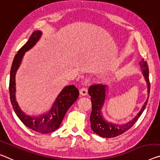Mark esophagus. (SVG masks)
I'll return each mask as SVG.
<instances>
[{"mask_svg": "<svg viewBox=\"0 0 160 160\" xmlns=\"http://www.w3.org/2000/svg\"><path fill=\"white\" fill-rule=\"evenodd\" d=\"M79 92H80V94L82 95V96L87 95V94H88V88H86V87H83V88H81L80 91H79Z\"/></svg>", "mask_w": 160, "mask_h": 160, "instance_id": "obj_1", "label": "esophagus"}]
</instances>
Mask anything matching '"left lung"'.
Returning <instances> with one entry per match:
<instances>
[{
  "label": "left lung",
  "instance_id": "8db88e82",
  "mask_svg": "<svg viewBox=\"0 0 160 160\" xmlns=\"http://www.w3.org/2000/svg\"><path fill=\"white\" fill-rule=\"evenodd\" d=\"M140 67L142 72L143 73L144 79L147 84V93L148 97L146 102L142 106L141 109L133 119L130 120L124 124H113L112 122H107L102 116V109L106 99V93L108 92V87L107 85L102 84H94L92 85L88 88V94L91 97L92 101V110L90 116L91 127L93 132L100 137L105 138H111L115 137L127 132L135 124L139 117L141 116L142 112L145 109L147 102L149 99V94L150 92V83L149 79V68L146 61L142 59L140 61Z\"/></svg>",
  "mask_w": 160,
  "mask_h": 160
}]
</instances>
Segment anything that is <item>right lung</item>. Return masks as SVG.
I'll list each match as a JSON object with an SVG mask.
<instances>
[{
  "label": "right lung",
  "mask_w": 160,
  "mask_h": 160,
  "mask_svg": "<svg viewBox=\"0 0 160 160\" xmlns=\"http://www.w3.org/2000/svg\"><path fill=\"white\" fill-rule=\"evenodd\" d=\"M41 35L42 32L41 31H34L26 43L22 46L18 51V53L15 56L10 73L9 92L13 110L21 121L33 131L41 134H48L58 129L66 112L78 99L79 92L74 85L65 87L56 97L50 110L39 116L33 117L27 115L19 107L16 99V74L17 70L21 65L25 53L35 46Z\"/></svg>",
  "instance_id": "1"
}]
</instances>
